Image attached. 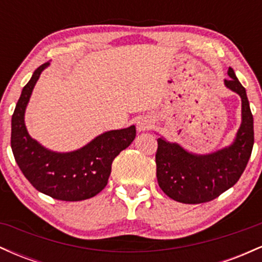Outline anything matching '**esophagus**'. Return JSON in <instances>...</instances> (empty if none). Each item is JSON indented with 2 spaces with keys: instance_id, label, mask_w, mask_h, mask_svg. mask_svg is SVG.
I'll list each match as a JSON object with an SVG mask.
<instances>
[{
  "instance_id": "esophagus-1",
  "label": "esophagus",
  "mask_w": 262,
  "mask_h": 262,
  "mask_svg": "<svg viewBox=\"0 0 262 262\" xmlns=\"http://www.w3.org/2000/svg\"><path fill=\"white\" fill-rule=\"evenodd\" d=\"M152 127L151 119L149 118H140L137 121V129L138 132H145L149 130L150 128Z\"/></svg>"
}]
</instances>
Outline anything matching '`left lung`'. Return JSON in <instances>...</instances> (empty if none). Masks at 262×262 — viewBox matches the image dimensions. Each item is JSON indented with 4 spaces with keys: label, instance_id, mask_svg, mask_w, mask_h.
Wrapping results in <instances>:
<instances>
[{
    "label": "left lung",
    "instance_id": "left-lung-1",
    "mask_svg": "<svg viewBox=\"0 0 262 262\" xmlns=\"http://www.w3.org/2000/svg\"><path fill=\"white\" fill-rule=\"evenodd\" d=\"M224 85L242 98V123L230 145L194 154L164 137L158 139L156 177L160 188L173 201L187 204L209 202L233 187L244 172L254 146V118L245 89L231 68Z\"/></svg>",
    "mask_w": 262,
    "mask_h": 262
}]
</instances>
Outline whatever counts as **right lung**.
I'll return each mask as SVG.
<instances>
[{"label": "right lung", "instance_id": "right-lung-1", "mask_svg": "<svg viewBox=\"0 0 262 262\" xmlns=\"http://www.w3.org/2000/svg\"><path fill=\"white\" fill-rule=\"evenodd\" d=\"M50 65L45 62L23 87L12 116L11 148L17 165L33 187L55 200L83 201L106 187L117 155L134 140L135 125L108 130L74 151L59 152L41 145L29 135L25 116L40 74Z\"/></svg>", "mask_w": 262, "mask_h": 262}]
</instances>
